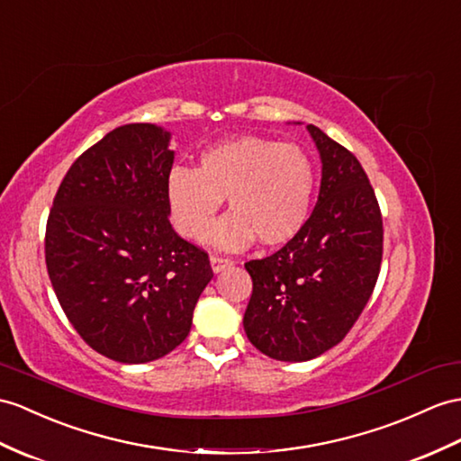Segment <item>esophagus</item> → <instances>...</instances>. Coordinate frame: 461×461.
<instances>
[{
    "label": "esophagus",
    "mask_w": 461,
    "mask_h": 461,
    "mask_svg": "<svg viewBox=\"0 0 461 461\" xmlns=\"http://www.w3.org/2000/svg\"><path fill=\"white\" fill-rule=\"evenodd\" d=\"M230 266H232V260H230V258L217 256V254H212V256H211V267H212V272H215V274L222 272V269H227V267H230Z\"/></svg>",
    "instance_id": "obj_1"
}]
</instances>
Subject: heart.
<instances>
[{
  "label": "heart",
  "mask_w": 461,
  "mask_h": 461,
  "mask_svg": "<svg viewBox=\"0 0 461 461\" xmlns=\"http://www.w3.org/2000/svg\"><path fill=\"white\" fill-rule=\"evenodd\" d=\"M315 192V162L299 144L252 134L207 146L197 170L176 166L166 179L167 211L189 240L205 237L222 199H229L230 215L211 232L222 249H244L254 239L264 246L294 240L311 215Z\"/></svg>",
  "instance_id": "obj_1"
}]
</instances>
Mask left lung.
I'll return each instance as SVG.
<instances>
[{
	"instance_id": "8db88e82",
	"label": "left lung",
	"mask_w": 461,
	"mask_h": 461,
	"mask_svg": "<svg viewBox=\"0 0 461 461\" xmlns=\"http://www.w3.org/2000/svg\"><path fill=\"white\" fill-rule=\"evenodd\" d=\"M307 129L322 160L317 205L284 249L244 264L252 277L246 336L279 362L312 360L342 342L384 256V219L362 164L319 127Z\"/></svg>"
}]
</instances>
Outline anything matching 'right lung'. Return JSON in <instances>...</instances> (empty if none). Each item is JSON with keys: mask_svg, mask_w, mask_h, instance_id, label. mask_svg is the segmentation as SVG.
<instances>
[{"mask_svg": "<svg viewBox=\"0 0 461 461\" xmlns=\"http://www.w3.org/2000/svg\"><path fill=\"white\" fill-rule=\"evenodd\" d=\"M170 134L113 129L66 172L44 234L56 297L82 340L121 364L158 360L185 340L209 254L172 229Z\"/></svg>", "mask_w": 461, "mask_h": 461, "instance_id": "obj_1", "label": "right lung"}]
</instances>
